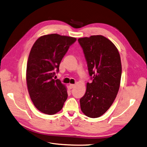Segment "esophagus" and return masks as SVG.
Wrapping results in <instances>:
<instances>
[{
    "mask_svg": "<svg viewBox=\"0 0 147 147\" xmlns=\"http://www.w3.org/2000/svg\"><path fill=\"white\" fill-rule=\"evenodd\" d=\"M75 87V84H70L69 85V88H70V89H73V88H74Z\"/></svg>",
    "mask_w": 147,
    "mask_h": 147,
    "instance_id": "34e87169",
    "label": "esophagus"
}]
</instances>
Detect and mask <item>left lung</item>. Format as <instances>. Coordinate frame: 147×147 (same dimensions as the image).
Instances as JSON below:
<instances>
[{"mask_svg": "<svg viewBox=\"0 0 147 147\" xmlns=\"http://www.w3.org/2000/svg\"><path fill=\"white\" fill-rule=\"evenodd\" d=\"M78 41L88 63L91 83L80 102L81 109L91 118L102 115L117 95L122 75V64L117 48L102 35L80 38Z\"/></svg>", "mask_w": 147, "mask_h": 147, "instance_id": "1", "label": "left lung"}]
</instances>
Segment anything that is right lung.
I'll list each match as a JSON object with an SVG mask.
<instances>
[{
  "label": "right lung",
  "mask_w": 147,
  "mask_h": 147,
  "mask_svg": "<svg viewBox=\"0 0 147 147\" xmlns=\"http://www.w3.org/2000/svg\"><path fill=\"white\" fill-rule=\"evenodd\" d=\"M76 40L56 33L43 35L36 40L30 52L26 71L28 91L35 107L45 114H56L67 99L66 87L53 77Z\"/></svg>",
  "instance_id": "right-lung-1"
}]
</instances>
